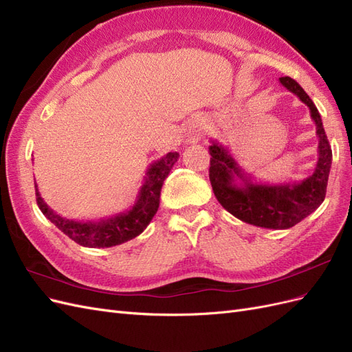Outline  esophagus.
<instances>
[{
	"label": "esophagus",
	"mask_w": 352,
	"mask_h": 352,
	"mask_svg": "<svg viewBox=\"0 0 352 352\" xmlns=\"http://www.w3.org/2000/svg\"><path fill=\"white\" fill-rule=\"evenodd\" d=\"M198 136H199V133H197V138H198Z\"/></svg>",
	"instance_id": "1"
}]
</instances>
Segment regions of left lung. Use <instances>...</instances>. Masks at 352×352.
Returning <instances> with one entry per match:
<instances>
[{
    "mask_svg": "<svg viewBox=\"0 0 352 352\" xmlns=\"http://www.w3.org/2000/svg\"><path fill=\"white\" fill-rule=\"evenodd\" d=\"M279 83L310 109L316 123L318 158L313 175L301 182H257L238 164L226 146L217 141H211L208 146L210 182L223 208L245 223L265 229H289L320 207L332 166V150L314 102L300 83L289 76L280 78Z\"/></svg>",
    "mask_w": 352,
    "mask_h": 352,
    "instance_id": "8db88e82",
    "label": "left lung"
}]
</instances>
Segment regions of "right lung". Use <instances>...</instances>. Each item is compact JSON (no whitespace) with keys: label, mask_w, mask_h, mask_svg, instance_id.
I'll return each instance as SVG.
<instances>
[{"label":"right lung","mask_w":352,"mask_h":352,"mask_svg":"<svg viewBox=\"0 0 352 352\" xmlns=\"http://www.w3.org/2000/svg\"><path fill=\"white\" fill-rule=\"evenodd\" d=\"M179 153H167L155 160L146 168L144 184L138 190L136 199L129 210L117 214L101 217L98 220H74L66 219L52 210L42 199L38 185L35 184L38 207L51 223L82 247L109 248L131 241L146 229L155 216L160 206V194L170 170L177 162Z\"/></svg>","instance_id":"obj_1"}]
</instances>
